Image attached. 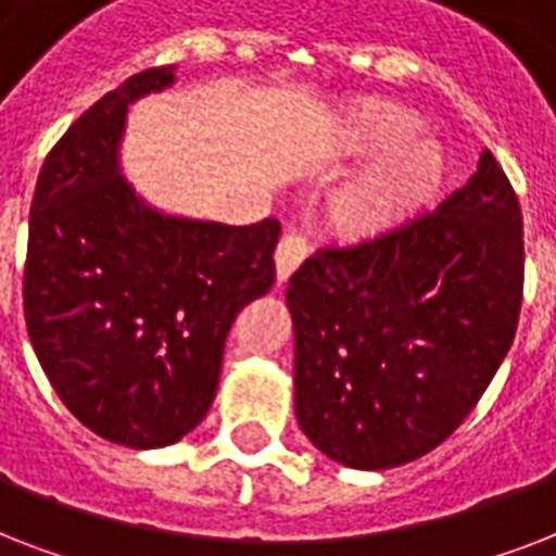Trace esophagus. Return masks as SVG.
<instances>
[{"label": "esophagus", "instance_id": "obj_1", "mask_svg": "<svg viewBox=\"0 0 556 556\" xmlns=\"http://www.w3.org/2000/svg\"><path fill=\"white\" fill-rule=\"evenodd\" d=\"M305 256H308V239L303 233L291 230V233L282 236L277 244V253H274V260H277V282H288V277L303 265Z\"/></svg>", "mask_w": 556, "mask_h": 556}]
</instances>
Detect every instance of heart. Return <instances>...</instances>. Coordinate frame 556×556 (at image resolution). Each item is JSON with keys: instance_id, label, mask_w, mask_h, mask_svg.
Instances as JSON below:
<instances>
[{"instance_id": "heart-1", "label": "heart", "mask_w": 556, "mask_h": 556, "mask_svg": "<svg viewBox=\"0 0 556 556\" xmlns=\"http://www.w3.org/2000/svg\"><path fill=\"white\" fill-rule=\"evenodd\" d=\"M421 129L424 117L397 103L369 100L349 112L338 129L340 147L352 155L380 159L334 199L331 218L343 233H380L439 192L447 161Z\"/></svg>"}]
</instances>
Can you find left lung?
<instances>
[{
  "instance_id": "left-lung-1",
  "label": "left lung",
  "mask_w": 556,
  "mask_h": 556,
  "mask_svg": "<svg viewBox=\"0 0 556 556\" xmlns=\"http://www.w3.org/2000/svg\"><path fill=\"white\" fill-rule=\"evenodd\" d=\"M526 242L491 150L462 190L375 239L331 244L288 279L296 421L357 470L450 439L517 334Z\"/></svg>"
}]
</instances>
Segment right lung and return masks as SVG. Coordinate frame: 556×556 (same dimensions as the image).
I'll return each mask as SVG.
<instances>
[{
  "label": "right lung",
  "mask_w": 556,
  "mask_h": 556,
  "mask_svg": "<svg viewBox=\"0 0 556 556\" xmlns=\"http://www.w3.org/2000/svg\"><path fill=\"white\" fill-rule=\"evenodd\" d=\"M173 80V65L132 74L54 143L30 201L22 279L30 346L60 401L132 450L199 427L236 314L277 277V218L164 216L121 176L126 109Z\"/></svg>",
  "instance_id": "add662e5"
}]
</instances>
